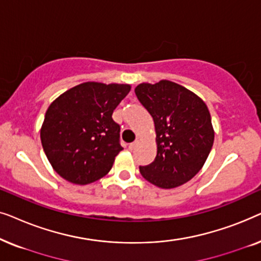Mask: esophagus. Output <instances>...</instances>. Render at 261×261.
Instances as JSON below:
<instances>
[{"mask_svg":"<svg viewBox=\"0 0 261 261\" xmlns=\"http://www.w3.org/2000/svg\"><path fill=\"white\" fill-rule=\"evenodd\" d=\"M137 145H138V142H137V141H135V142H132V144L128 145V148H129L130 151H132V149H134L135 147H137Z\"/></svg>","mask_w":261,"mask_h":261,"instance_id":"34e87169","label":"esophagus"}]
</instances>
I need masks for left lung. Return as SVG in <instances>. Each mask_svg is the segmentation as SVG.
I'll list each match as a JSON object with an SVG mask.
<instances>
[{"mask_svg": "<svg viewBox=\"0 0 261 261\" xmlns=\"http://www.w3.org/2000/svg\"><path fill=\"white\" fill-rule=\"evenodd\" d=\"M135 95L154 121L156 156L140 166L146 180L162 189L180 187L199 172L212 151V116L195 92L171 81L141 83Z\"/></svg>", "mask_w": 261, "mask_h": 261, "instance_id": "1", "label": "left lung"}]
</instances>
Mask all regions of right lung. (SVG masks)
I'll list each match as a JSON object with an SVG mask.
<instances>
[{"label":"right lung","mask_w":261,"mask_h":261,"mask_svg":"<svg viewBox=\"0 0 261 261\" xmlns=\"http://www.w3.org/2000/svg\"><path fill=\"white\" fill-rule=\"evenodd\" d=\"M130 91L129 84L85 82L63 92L46 110L40 129L53 170L72 184L101 179L122 151L113 112Z\"/></svg>","instance_id":"add662e5"}]
</instances>
